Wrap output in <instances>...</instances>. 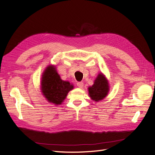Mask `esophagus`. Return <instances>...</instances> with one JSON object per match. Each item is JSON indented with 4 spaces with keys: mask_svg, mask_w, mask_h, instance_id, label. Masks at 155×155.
<instances>
[{
    "mask_svg": "<svg viewBox=\"0 0 155 155\" xmlns=\"http://www.w3.org/2000/svg\"><path fill=\"white\" fill-rule=\"evenodd\" d=\"M77 85L79 88H83V82H78Z\"/></svg>",
    "mask_w": 155,
    "mask_h": 155,
    "instance_id": "obj_1",
    "label": "esophagus"
}]
</instances>
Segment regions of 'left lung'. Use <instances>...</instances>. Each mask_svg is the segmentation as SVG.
Masks as SVG:
<instances>
[{
    "label": "left lung",
    "instance_id": "1",
    "mask_svg": "<svg viewBox=\"0 0 155 155\" xmlns=\"http://www.w3.org/2000/svg\"><path fill=\"white\" fill-rule=\"evenodd\" d=\"M109 91V83L104 75L100 74L94 85L88 88V94L92 100L99 101L106 97Z\"/></svg>",
    "mask_w": 155,
    "mask_h": 155
}]
</instances>
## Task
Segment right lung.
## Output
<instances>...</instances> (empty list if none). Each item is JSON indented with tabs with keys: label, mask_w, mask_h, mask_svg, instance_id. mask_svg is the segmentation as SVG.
Returning a JSON list of instances; mask_svg holds the SVG:
<instances>
[{
	"label": "right lung",
	"mask_w": 155,
	"mask_h": 155,
	"mask_svg": "<svg viewBox=\"0 0 155 155\" xmlns=\"http://www.w3.org/2000/svg\"><path fill=\"white\" fill-rule=\"evenodd\" d=\"M74 86L68 81H63L56 72L55 68L48 66L43 73L41 81V90L47 100L55 105L61 104L67 94Z\"/></svg>",
	"instance_id": "obj_1"
}]
</instances>
